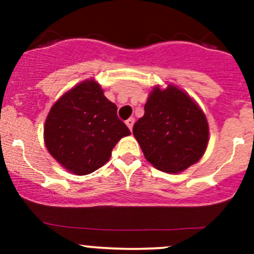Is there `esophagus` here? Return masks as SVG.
I'll list each match as a JSON object with an SVG mask.
<instances>
[{
    "label": "esophagus",
    "instance_id": "esophagus-1",
    "mask_svg": "<svg viewBox=\"0 0 254 254\" xmlns=\"http://www.w3.org/2000/svg\"><path fill=\"white\" fill-rule=\"evenodd\" d=\"M134 123H135V119L134 118H129V119L125 122V124L127 125V127H129L130 130H132V127H134Z\"/></svg>",
    "mask_w": 254,
    "mask_h": 254
}]
</instances>
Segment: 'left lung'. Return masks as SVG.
Returning <instances> with one entry per match:
<instances>
[{
  "instance_id": "obj_1",
  "label": "left lung",
  "mask_w": 254,
  "mask_h": 254,
  "mask_svg": "<svg viewBox=\"0 0 254 254\" xmlns=\"http://www.w3.org/2000/svg\"><path fill=\"white\" fill-rule=\"evenodd\" d=\"M132 134L153 167L181 173L205 153L209 124L198 103L183 89L175 84L155 86Z\"/></svg>"
}]
</instances>
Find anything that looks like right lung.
<instances>
[{
	"instance_id": "obj_1",
	"label": "right lung",
	"mask_w": 254,
	"mask_h": 254,
	"mask_svg": "<svg viewBox=\"0 0 254 254\" xmlns=\"http://www.w3.org/2000/svg\"><path fill=\"white\" fill-rule=\"evenodd\" d=\"M117 109L97 81L76 84L54 103L45 120L49 153L73 175H89L101 168L118 141L131 134Z\"/></svg>"
}]
</instances>
